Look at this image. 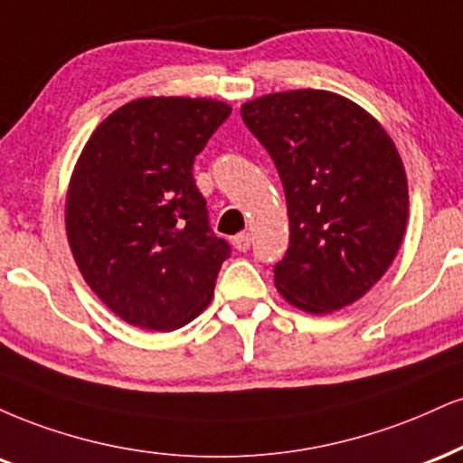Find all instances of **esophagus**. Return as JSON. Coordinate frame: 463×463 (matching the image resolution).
<instances>
[{"mask_svg": "<svg viewBox=\"0 0 463 463\" xmlns=\"http://www.w3.org/2000/svg\"><path fill=\"white\" fill-rule=\"evenodd\" d=\"M232 244H233V249H236V251H247V249L251 247V233H249V232L238 233V236H233Z\"/></svg>", "mask_w": 463, "mask_h": 463, "instance_id": "34e87169", "label": "esophagus"}]
</instances>
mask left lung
<instances>
[{"instance_id": "8db88e82", "label": "left lung", "mask_w": 463, "mask_h": 463, "mask_svg": "<svg viewBox=\"0 0 463 463\" xmlns=\"http://www.w3.org/2000/svg\"><path fill=\"white\" fill-rule=\"evenodd\" d=\"M241 114L284 184L290 244L273 269L277 290L309 314L351 306L403 242L410 194L392 138L329 90L273 92Z\"/></svg>"}]
</instances>
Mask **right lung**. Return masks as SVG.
<instances>
[{
    "instance_id": "obj_1",
    "label": "right lung",
    "mask_w": 463,
    "mask_h": 463,
    "mask_svg": "<svg viewBox=\"0 0 463 463\" xmlns=\"http://www.w3.org/2000/svg\"><path fill=\"white\" fill-rule=\"evenodd\" d=\"M230 114L205 97H143L81 149L67 190L69 247L90 290L134 327L179 329L212 301L232 249L210 230L193 165Z\"/></svg>"
}]
</instances>
